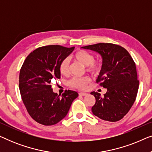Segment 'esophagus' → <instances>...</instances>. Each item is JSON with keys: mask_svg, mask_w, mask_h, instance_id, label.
Listing matches in <instances>:
<instances>
[{"mask_svg": "<svg viewBox=\"0 0 152 152\" xmlns=\"http://www.w3.org/2000/svg\"><path fill=\"white\" fill-rule=\"evenodd\" d=\"M79 95H81V96H85V95H87L88 94L86 93H84V92H80V93H79Z\"/></svg>", "mask_w": 152, "mask_h": 152, "instance_id": "esophagus-1", "label": "esophagus"}]
</instances>
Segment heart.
<instances>
[{"label":"heart","instance_id":"heart-1","mask_svg":"<svg viewBox=\"0 0 152 152\" xmlns=\"http://www.w3.org/2000/svg\"><path fill=\"white\" fill-rule=\"evenodd\" d=\"M75 61L82 64L84 66H87V70L92 73H98L101 69V65L98 62L95 61L93 55L85 50H79L72 56ZM59 72L63 75H66L69 72V61L68 59H64L60 62L59 66ZM90 78L88 77H72L69 82L68 85L72 88L84 90L86 85L90 82Z\"/></svg>","mask_w":152,"mask_h":152}]
</instances>
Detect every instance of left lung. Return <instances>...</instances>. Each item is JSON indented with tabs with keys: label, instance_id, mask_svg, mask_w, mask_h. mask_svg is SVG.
<instances>
[{
	"label": "left lung",
	"instance_id": "left-lung-1",
	"mask_svg": "<svg viewBox=\"0 0 152 152\" xmlns=\"http://www.w3.org/2000/svg\"><path fill=\"white\" fill-rule=\"evenodd\" d=\"M81 48L95 51L101 55L102 65L97 82L107 88L101 96L93 92L95 104L91 109L93 115L106 121L116 122L128 113L136 100L139 81L136 64L130 54L120 45L97 43Z\"/></svg>",
	"mask_w": 152,
	"mask_h": 152
}]
</instances>
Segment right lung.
Masks as SVG:
<instances>
[{"label": "right lung", "mask_w": 152, "mask_h": 152, "mask_svg": "<svg viewBox=\"0 0 152 152\" xmlns=\"http://www.w3.org/2000/svg\"><path fill=\"white\" fill-rule=\"evenodd\" d=\"M75 48L58 45L38 48L23 62L20 70L19 89L27 111L35 121L45 126L53 125L67 115L72 101L78 97L76 91H66L61 96L54 93L52 79H59L61 60Z\"/></svg>", "instance_id": "right-lung-1"}]
</instances>
